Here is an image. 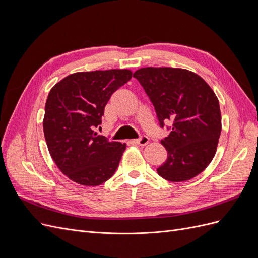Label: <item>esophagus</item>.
<instances>
[{
    "label": "esophagus",
    "instance_id": "1",
    "mask_svg": "<svg viewBox=\"0 0 258 258\" xmlns=\"http://www.w3.org/2000/svg\"><path fill=\"white\" fill-rule=\"evenodd\" d=\"M132 142L138 144V145L144 146V145H146L148 142H150V139H148L146 136H142L141 138H139V139H137V140H134V141H132Z\"/></svg>",
    "mask_w": 258,
    "mask_h": 258
}]
</instances>
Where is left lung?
<instances>
[{"mask_svg":"<svg viewBox=\"0 0 258 258\" xmlns=\"http://www.w3.org/2000/svg\"><path fill=\"white\" fill-rule=\"evenodd\" d=\"M134 77L152 101L160 127L172 122L170 135L161 140L168 158L158 174L170 182H184L201 173L214 157L222 130L220 103L212 88L185 69L148 67Z\"/></svg>","mask_w":258,"mask_h":258,"instance_id":"8db88e82","label":"left lung"}]
</instances>
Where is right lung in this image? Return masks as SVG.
<instances>
[{
    "label": "right lung",
    "instance_id": "1",
    "mask_svg": "<svg viewBox=\"0 0 258 258\" xmlns=\"http://www.w3.org/2000/svg\"><path fill=\"white\" fill-rule=\"evenodd\" d=\"M132 77L130 70L77 72L57 83L45 104L43 129L51 158L73 182L98 186L112 177L126 144L110 142L95 128L113 93Z\"/></svg>",
    "mask_w": 258,
    "mask_h": 258
}]
</instances>
